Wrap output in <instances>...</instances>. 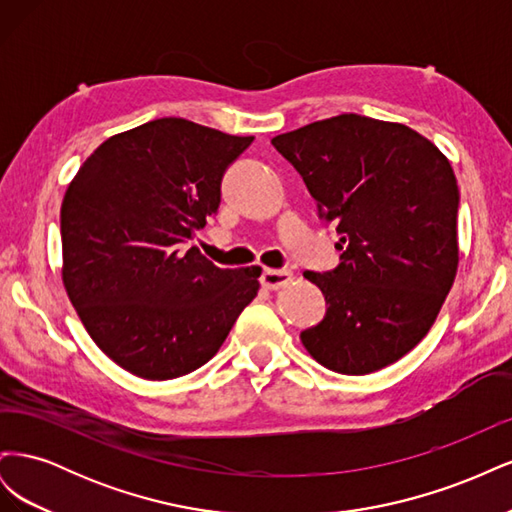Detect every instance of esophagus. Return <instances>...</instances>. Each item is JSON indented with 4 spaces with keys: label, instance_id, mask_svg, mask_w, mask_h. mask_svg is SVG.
Here are the masks:
<instances>
[{
    "label": "esophagus",
    "instance_id": "esophagus-1",
    "mask_svg": "<svg viewBox=\"0 0 512 512\" xmlns=\"http://www.w3.org/2000/svg\"><path fill=\"white\" fill-rule=\"evenodd\" d=\"M292 280V271L288 269H265L260 273V284L267 290H277Z\"/></svg>",
    "mask_w": 512,
    "mask_h": 512
}]
</instances>
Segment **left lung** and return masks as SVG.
Segmentation results:
<instances>
[{"label":"left lung","instance_id":"left-lung-1","mask_svg":"<svg viewBox=\"0 0 512 512\" xmlns=\"http://www.w3.org/2000/svg\"><path fill=\"white\" fill-rule=\"evenodd\" d=\"M320 220L342 235L339 265L305 271L327 316L301 333L314 359L365 376L408 354L431 329L457 262V179L442 151L404 123L337 115L275 136Z\"/></svg>","mask_w":512,"mask_h":512}]
</instances>
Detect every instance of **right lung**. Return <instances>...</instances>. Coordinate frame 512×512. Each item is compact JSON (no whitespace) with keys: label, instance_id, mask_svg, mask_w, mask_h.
I'll use <instances>...</instances> for the list:
<instances>
[{"label":"right lung","instance_id":"add662e5","mask_svg":"<svg viewBox=\"0 0 512 512\" xmlns=\"http://www.w3.org/2000/svg\"><path fill=\"white\" fill-rule=\"evenodd\" d=\"M252 141L162 117L108 138L68 185L64 286L91 339L130 374L170 380L205 365L256 297L258 267L185 252Z\"/></svg>","mask_w":512,"mask_h":512}]
</instances>
